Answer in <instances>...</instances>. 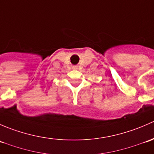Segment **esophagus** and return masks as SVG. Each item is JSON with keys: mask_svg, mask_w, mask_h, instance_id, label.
Segmentation results:
<instances>
[{"mask_svg": "<svg viewBox=\"0 0 154 154\" xmlns=\"http://www.w3.org/2000/svg\"><path fill=\"white\" fill-rule=\"evenodd\" d=\"M73 69H77V66H73Z\"/></svg>", "mask_w": 154, "mask_h": 154, "instance_id": "esophagus-1", "label": "esophagus"}]
</instances>
